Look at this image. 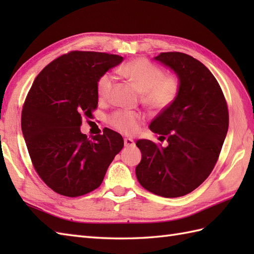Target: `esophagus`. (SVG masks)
Here are the masks:
<instances>
[{
    "label": "esophagus",
    "instance_id": "1",
    "mask_svg": "<svg viewBox=\"0 0 254 254\" xmlns=\"http://www.w3.org/2000/svg\"><path fill=\"white\" fill-rule=\"evenodd\" d=\"M124 146L133 147V146H135V143H134L132 138H124Z\"/></svg>",
    "mask_w": 254,
    "mask_h": 254
}]
</instances>
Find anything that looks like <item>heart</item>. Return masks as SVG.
I'll use <instances>...</instances> for the list:
<instances>
[{"mask_svg":"<svg viewBox=\"0 0 254 254\" xmlns=\"http://www.w3.org/2000/svg\"><path fill=\"white\" fill-rule=\"evenodd\" d=\"M118 73L133 84L141 93L142 104L153 112H161L175 104L182 90V80L177 74H165L164 69L147 59L138 58L124 63ZM115 76L105 73L97 80L98 98L106 101L110 98L115 87ZM109 124L124 134H135L143 122L138 112L118 110L109 117Z\"/></svg>","mask_w":254,"mask_h":254,"instance_id":"b5f03b06","label":"heart"}]
</instances>
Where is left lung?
<instances>
[{
	"mask_svg": "<svg viewBox=\"0 0 254 254\" xmlns=\"http://www.w3.org/2000/svg\"><path fill=\"white\" fill-rule=\"evenodd\" d=\"M182 80L179 98L149 126L168 145L138 139L141 163L136 178L156 195L179 197L201 186L216 165L229 126L223 90L203 63L181 52H161L155 58Z\"/></svg>",
	"mask_w": 254,
	"mask_h": 254,
	"instance_id": "left-lung-1",
	"label": "left lung"
}]
</instances>
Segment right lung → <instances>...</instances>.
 <instances>
[{
    "label": "right lung",
    "instance_id": "1",
    "mask_svg": "<svg viewBox=\"0 0 254 254\" xmlns=\"http://www.w3.org/2000/svg\"><path fill=\"white\" fill-rule=\"evenodd\" d=\"M123 58L71 51L38 74L21 110V131L36 172L51 190L76 197L98 188L123 148L120 134L106 128L88 138L82 119L98 106L97 80Z\"/></svg>",
    "mask_w": 254,
    "mask_h": 254
}]
</instances>
